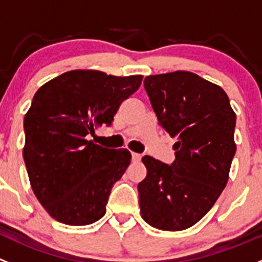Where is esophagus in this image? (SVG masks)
I'll return each instance as SVG.
<instances>
[{
    "instance_id": "obj_1",
    "label": "esophagus",
    "mask_w": 262,
    "mask_h": 262,
    "mask_svg": "<svg viewBox=\"0 0 262 262\" xmlns=\"http://www.w3.org/2000/svg\"><path fill=\"white\" fill-rule=\"evenodd\" d=\"M140 159H142V156L138 153H132V161L134 162V163H138L140 162Z\"/></svg>"
}]
</instances>
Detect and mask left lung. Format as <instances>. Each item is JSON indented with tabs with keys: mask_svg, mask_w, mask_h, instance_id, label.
I'll list each match as a JSON object with an SVG mask.
<instances>
[{
	"mask_svg": "<svg viewBox=\"0 0 262 262\" xmlns=\"http://www.w3.org/2000/svg\"><path fill=\"white\" fill-rule=\"evenodd\" d=\"M144 88L159 124L177 142L170 166L144 156L138 184L142 219L163 231L197 224L227 184L236 153V114L219 85L189 71L149 75Z\"/></svg>",
	"mask_w": 262,
	"mask_h": 262,
	"instance_id": "left-lung-1",
	"label": "left lung"
}]
</instances>
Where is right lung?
Masks as SVG:
<instances>
[{
	"label": "right lung",
	"instance_id": "obj_1",
	"mask_svg": "<svg viewBox=\"0 0 262 262\" xmlns=\"http://www.w3.org/2000/svg\"><path fill=\"white\" fill-rule=\"evenodd\" d=\"M142 79L71 70L45 82L34 95L25 114L22 154L32 191L54 220L85 226L105 214L112 187L130 164L132 154L88 138L103 124H112Z\"/></svg>",
	"mask_w": 262,
	"mask_h": 262
}]
</instances>
